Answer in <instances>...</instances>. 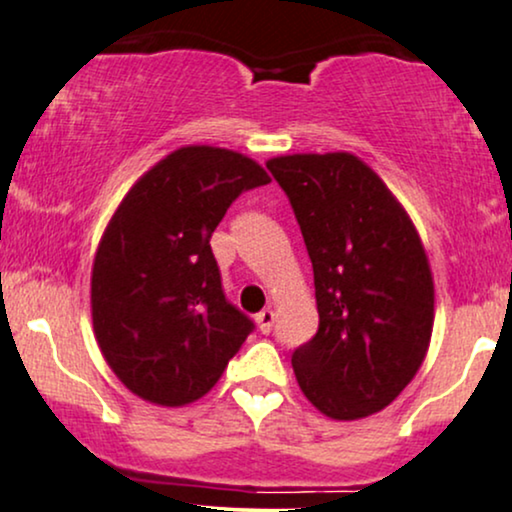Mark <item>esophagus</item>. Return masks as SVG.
<instances>
[{"mask_svg": "<svg viewBox=\"0 0 512 512\" xmlns=\"http://www.w3.org/2000/svg\"><path fill=\"white\" fill-rule=\"evenodd\" d=\"M275 310L272 308H265V310H261V313L256 315V324H258V329L263 331V334H270L272 331V324H275Z\"/></svg>", "mask_w": 512, "mask_h": 512, "instance_id": "34e87169", "label": "esophagus"}]
</instances>
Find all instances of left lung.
I'll return each mask as SVG.
<instances>
[{
	"label": "left lung",
	"mask_w": 512,
	"mask_h": 512,
	"mask_svg": "<svg viewBox=\"0 0 512 512\" xmlns=\"http://www.w3.org/2000/svg\"><path fill=\"white\" fill-rule=\"evenodd\" d=\"M287 192L315 272L320 329L291 367L310 404L336 421L386 409L426 360L435 284L421 237L353 152L265 162Z\"/></svg>",
	"instance_id": "left-lung-1"
}]
</instances>
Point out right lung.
Returning <instances> with one entry per match:
<instances>
[{
  "mask_svg": "<svg viewBox=\"0 0 512 512\" xmlns=\"http://www.w3.org/2000/svg\"><path fill=\"white\" fill-rule=\"evenodd\" d=\"M270 183L228 148L183 145L126 192L91 268L98 348L131 393L183 407L216 386L254 322L225 301L211 232L244 190Z\"/></svg>",
  "mask_w": 512,
  "mask_h": 512,
  "instance_id": "obj_1",
  "label": "right lung"
}]
</instances>
